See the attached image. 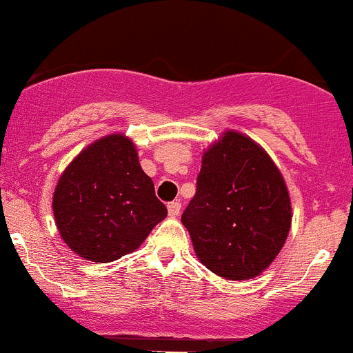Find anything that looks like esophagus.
Masks as SVG:
<instances>
[{"label": "esophagus", "instance_id": "esophagus-1", "mask_svg": "<svg viewBox=\"0 0 353 353\" xmlns=\"http://www.w3.org/2000/svg\"><path fill=\"white\" fill-rule=\"evenodd\" d=\"M180 209H181V202L180 201H173L168 204V214L172 216V218H176L178 214H180Z\"/></svg>", "mask_w": 353, "mask_h": 353}]
</instances>
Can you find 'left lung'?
<instances>
[{"instance_id": "8db88e82", "label": "left lung", "mask_w": 353, "mask_h": 353, "mask_svg": "<svg viewBox=\"0 0 353 353\" xmlns=\"http://www.w3.org/2000/svg\"><path fill=\"white\" fill-rule=\"evenodd\" d=\"M199 261L226 280H250L280 254L292 202L280 170L235 130L202 154L197 190L181 214Z\"/></svg>"}]
</instances>
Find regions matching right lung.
<instances>
[{
  "label": "right lung",
  "instance_id": "add662e5",
  "mask_svg": "<svg viewBox=\"0 0 353 353\" xmlns=\"http://www.w3.org/2000/svg\"><path fill=\"white\" fill-rule=\"evenodd\" d=\"M53 212L63 242L82 259L111 263L134 252L166 218L135 144L111 134L87 145L59 176Z\"/></svg>",
  "mask_w": 353,
  "mask_h": 353
}]
</instances>
